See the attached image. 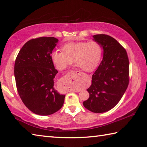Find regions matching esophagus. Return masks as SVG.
<instances>
[{
  "label": "esophagus",
  "mask_w": 147,
  "mask_h": 147,
  "mask_svg": "<svg viewBox=\"0 0 147 147\" xmlns=\"http://www.w3.org/2000/svg\"><path fill=\"white\" fill-rule=\"evenodd\" d=\"M76 92H77V91H76ZM78 92H79V91H78Z\"/></svg>",
  "instance_id": "esophagus-1"
}]
</instances>
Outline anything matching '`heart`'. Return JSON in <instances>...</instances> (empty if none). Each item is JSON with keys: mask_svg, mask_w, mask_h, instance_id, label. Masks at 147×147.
<instances>
[{"mask_svg": "<svg viewBox=\"0 0 147 147\" xmlns=\"http://www.w3.org/2000/svg\"><path fill=\"white\" fill-rule=\"evenodd\" d=\"M102 48L98 42H71L62 46V50H54L51 59L60 71L65 70L74 62L78 67L90 72L98 65L101 59Z\"/></svg>", "mask_w": 147, "mask_h": 147, "instance_id": "obj_1", "label": "heart"}]
</instances>
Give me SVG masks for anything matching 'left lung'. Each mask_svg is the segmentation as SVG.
<instances>
[{"label":"left lung","instance_id":"obj_1","mask_svg":"<svg viewBox=\"0 0 147 147\" xmlns=\"http://www.w3.org/2000/svg\"><path fill=\"white\" fill-rule=\"evenodd\" d=\"M103 48V59L92 75L87 89L89 98L83 102L94 113H104L115 106L124 94L129 81V62L125 48L106 34L93 36Z\"/></svg>","mask_w":147,"mask_h":147}]
</instances>
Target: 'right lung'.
I'll return each instance as SVG.
<instances>
[{"label": "right lung", "instance_id": "right-lung-1", "mask_svg": "<svg viewBox=\"0 0 147 147\" xmlns=\"http://www.w3.org/2000/svg\"><path fill=\"white\" fill-rule=\"evenodd\" d=\"M58 39L41 37L30 39L23 46L14 64L16 88L28 110L39 115H49L62 107L65 95L54 88L55 69L51 53Z\"/></svg>", "mask_w": 147, "mask_h": 147}]
</instances>
